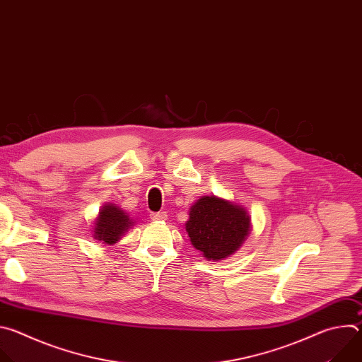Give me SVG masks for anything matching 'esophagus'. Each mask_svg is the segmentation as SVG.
<instances>
[{"label":"esophagus","instance_id":"esophagus-1","mask_svg":"<svg viewBox=\"0 0 362 362\" xmlns=\"http://www.w3.org/2000/svg\"><path fill=\"white\" fill-rule=\"evenodd\" d=\"M150 218H151V221H154V222H159V221H168V215L165 214V212H160V214H151L150 215Z\"/></svg>","mask_w":362,"mask_h":362}]
</instances>
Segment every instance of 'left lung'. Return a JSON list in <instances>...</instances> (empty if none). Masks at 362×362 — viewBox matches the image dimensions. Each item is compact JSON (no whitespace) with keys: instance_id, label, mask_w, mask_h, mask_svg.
Returning <instances> with one entry per match:
<instances>
[{"instance_id":"1","label":"left lung","mask_w":362,"mask_h":362,"mask_svg":"<svg viewBox=\"0 0 362 362\" xmlns=\"http://www.w3.org/2000/svg\"><path fill=\"white\" fill-rule=\"evenodd\" d=\"M192 245L208 261H222L247 239L252 222L242 204L219 196H202L189 209L185 223Z\"/></svg>"}]
</instances>
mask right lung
Returning <instances> with one entry per match:
<instances>
[{
  "label": "right lung",
  "mask_w": 362,
  "mask_h": 362,
  "mask_svg": "<svg viewBox=\"0 0 362 362\" xmlns=\"http://www.w3.org/2000/svg\"><path fill=\"white\" fill-rule=\"evenodd\" d=\"M133 225L134 221L120 206L105 203L93 222L91 236L105 245H115Z\"/></svg>",
  "instance_id": "obj_1"
}]
</instances>
